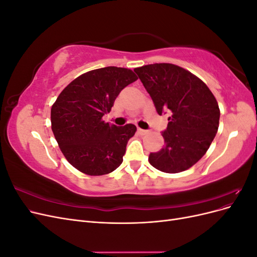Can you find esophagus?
Returning <instances> with one entry per match:
<instances>
[{
	"label": "esophagus",
	"instance_id": "obj_1",
	"mask_svg": "<svg viewBox=\"0 0 257 257\" xmlns=\"http://www.w3.org/2000/svg\"><path fill=\"white\" fill-rule=\"evenodd\" d=\"M137 132L141 135H146V134H148V131L147 130H143V128H138L137 130Z\"/></svg>",
	"mask_w": 257,
	"mask_h": 257
}]
</instances>
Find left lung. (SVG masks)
Instances as JSON below:
<instances>
[{"label": "left lung", "instance_id": "1", "mask_svg": "<svg viewBox=\"0 0 257 257\" xmlns=\"http://www.w3.org/2000/svg\"><path fill=\"white\" fill-rule=\"evenodd\" d=\"M134 72L158 113H170L167 128L162 132L165 146L150 153V164L168 174L189 169L204 157L219 128L214 95L195 75L174 64H149Z\"/></svg>", "mask_w": 257, "mask_h": 257}]
</instances>
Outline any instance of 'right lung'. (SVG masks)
Returning <instances> with one entry per match:
<instances>
[{"instance_id":"1","label":"right lung","mask_w":257,"mask_h":257,"mask_svg":"<svg viewBox=\"0 0 257 257\" xmlns=\"http://www.w3.org/2000/svg\"><path fill=\"white\" fill-rule=\"evenodd\" d=\"M137 76L127 68L108 66L77 77L51 107V128L62 153L79 172L102 176L123 162L136 126L105 123L114 99Z\"/></svg>"}]
</instances>
